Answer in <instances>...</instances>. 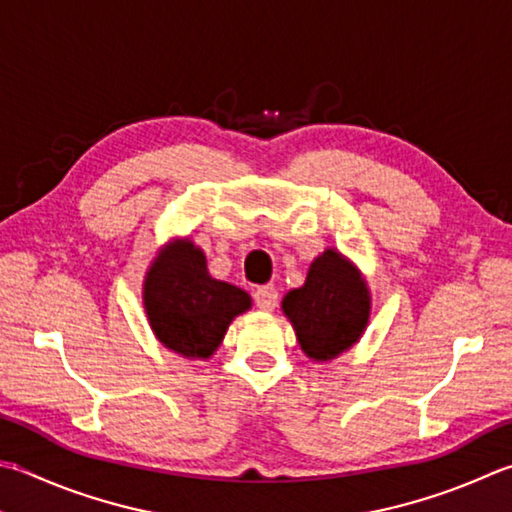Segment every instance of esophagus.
<instances>
[{
	"label": "esophagus",
	"instance_id": "esophagus-1",
	"mask_svg": "<svg viewBox=\"0 0 512 512\" xmlns=\"http://www.w3.org/2000/svg\"><path fill=\"white\" fill-rule=\"evenodd\" d=\"M255 304L259 311H273L277 306V291L273 286H259L255 291Z\"/></svg>",
	"mask_w": 512,
	"mask_h": 512
}]
</instances>
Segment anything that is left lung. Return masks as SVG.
Returning <instances> with one entry per match:
<instances>
[{
	"label": "left lung",
	"mask_w": 512,
	"mask_h": 512,
	"mask_svg": "<svg viewBox=\"0 0 512 512\" xmlns=\"http://www.w3.org/2000/svg\"><path fill=\"white\" fill-rule=\"evenodd\" d=\"M282 311L306 356L327 362L360 340L369 322L371 295L358 268L327 248L313 259L304 286L284 295Z\"/></svg>",
	"instance_id": "left-lung-1"
}]
</instances>
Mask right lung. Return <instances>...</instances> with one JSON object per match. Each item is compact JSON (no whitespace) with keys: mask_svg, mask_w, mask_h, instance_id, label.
<instances>
[{"mask_svg":"<svg viewBox=\"0 0 512 512\" xmlns=\"http://www.w3.org/2000/svg\"><path fill=\"white\" fill-rule=\"evenodd\" d=\"M143 304L161 345L183 358L206 360L230 322L250 309V295L210 277L206 255L190 239H174L145 275Z\"/></svg>","mask_w":512,"mask_h":512,"instance_id":"right-lung-1","label":"right lung"}]
</instances>
